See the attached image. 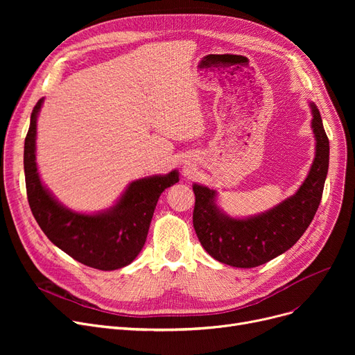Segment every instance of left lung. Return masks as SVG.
<instances>
[{
	"mask_svg": "<svg viewBox=\"0 0 355 355\" xmlns=\"http://www.w3.org/2000/svg\"><path fill=\"white\" fill-rule=\"evenodd\" d=\"M315 158L297 191L273 209L236 218L216 202L217 191L193 184V225L201 246L218 262L233 268H256L291 249L305 233L318 210L329 164V141L320 110L309 103Z\"/></svg>",
	"mask_w": 355,
	"mask_h": 355,
	"instance_id": "1",
	"label": "left lung"
}]
</instances>
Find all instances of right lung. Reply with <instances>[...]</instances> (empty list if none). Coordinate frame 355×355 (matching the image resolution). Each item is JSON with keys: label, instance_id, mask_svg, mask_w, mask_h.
I'll list each match as a JSON object with an SVG mask.
<instances>
[{"label": "right lung", "instance_id": "right-lung-1", "mask_svg": "<svg viewBox=\"0 0 355 355\" xmlns=\"http://www.w3.org/2000/svg\"><path fill=\"white\" fill-rule=\"evenodd\" d=\"M40 99L31 112L24 142V174L31 213L53 245L78 262L99 270L132 263L142 250L161 193L180 181L173 170L130 182L114 206L93 214L64 207L46 189L37 171L35 137Z\"/></svg>", "mask_w": 355, "mask_h": 355}]
</instances>
